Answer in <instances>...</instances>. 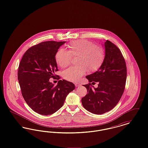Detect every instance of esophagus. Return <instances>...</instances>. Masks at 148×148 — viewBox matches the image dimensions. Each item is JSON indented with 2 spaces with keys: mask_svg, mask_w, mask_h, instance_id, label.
Segmentation results:
<instances>
[{
  "mask_svg": "<svg viewBox=\"0 0 148 148\" xmlns=\"http://www.w3.org/2000/svg\"><path fill=\"white\" fill-rule=\"evenodd\" d=\"M75 86H76V87H77V86H80L81 84H80V83H75Z\"/></svg>",
  "mask_w": 148,
  "mask_h": 148,
  "instance_id": "obj_1",
  "label": "esophagus"
}]
</instances>
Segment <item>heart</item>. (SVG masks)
Listing matches in <instances>:
<instances>
[{
	"mask_svg": "<svg viewBox=\"0 0 148 148\" xmlns=\"http://www.w3.org/2000/svg\"><path fill=\"white\" fill-rule=\"evenodd\" d=\"M68 50L61 48L56 55L57 64L61 68L67 67L72 56H77L79 65L71 66L64 71V78L69 82H77L86 74L87 71H97L103 63L105 57L104 48L85 39L72 41L68 44Z\"/></svg>",
	"mask_w": 148,
	"mask_h": 148,
	"instance_id": "obj_1",
	"label": "heart"
}]
</instances>
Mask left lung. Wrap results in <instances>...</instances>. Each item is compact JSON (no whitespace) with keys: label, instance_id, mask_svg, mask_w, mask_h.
Segmentation results:
<instances>
[{"label":"left lung","instance_id":"obj_1","mask_svg":"<svg viewBox=\"0 0 148 148\" xmlns=\"http://www.w3.org/2000/svg\"><path fill=\"white\" fill-rule=\"evenodd\" d=\"M104 48L105 57L100 67L86 77L89 83L98 82V86L92 87L90 83L84 85L88 94L82 99L85 109L95 114L108 112L116 106L127 80L126 63L119 48L109 40L104 42Z\"/></svg>","mask_w":148,"mask_h":148}]
</instances>
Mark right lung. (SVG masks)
Masks as SVG:
<instances>
[{"label": "right lung", "mask_w": 148, "mask_h": 148, "mask_svg": "<svg viewBox=\"0 0 148 148\" xmlns=\"http://www.w3.org/2000/svg\"><path fill=\"white\" fill-rule=\"evenodd\" d=\"M65 42L48 41L35 45L26 51L19 64L18 79L23 97L33 110L40 115L57 112L75 89L73 83L64 79L59 80L56 86L49 82L58 71L56 52Z\"/></svg>", "instance_id": "1"}]
</instances>
